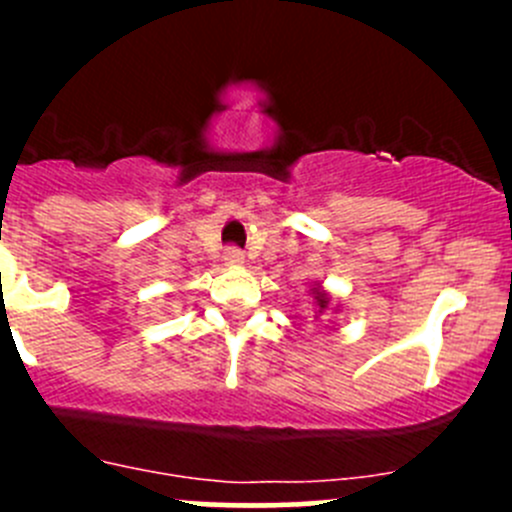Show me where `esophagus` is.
<instances>
[{
	"instance_id": "1",
	"label": "esophagus",
	"mask_w": 512,
	"mask_h": 512,
	"mask_svg": "<svg viewBox=\"0 0 512 512\" xmlns=\"http://www.w3.org/2000/svg\"><path fill=\"white\" fill-rule=\"evenodd\" d=\"M223 260H225V265H230V267H240L242 262H245V252L237 250V247H227Z\"/></svg>"
}]
</instances>
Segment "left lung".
Wrapping results in <instances>:
<instances>
[{
	"label": "left lung",
	"instance_id": "obj_1",
	"mask_svg": "<svg viewBox=\"0 0 512 512\" xmlns=\"http://www.w3.org/2000/svg\"><path fill=\"white\" fill-rule=\"evenodd\" d=\"M309 294H312V299H314L312 302L314 317H322L324 312H332V314L339 312V304H334V297L327 292V289H324L322 282H314V285L309 287Z\"/></svg>",
	"mask_w": 512,
	"mask_h": 512
}]
</instances>
